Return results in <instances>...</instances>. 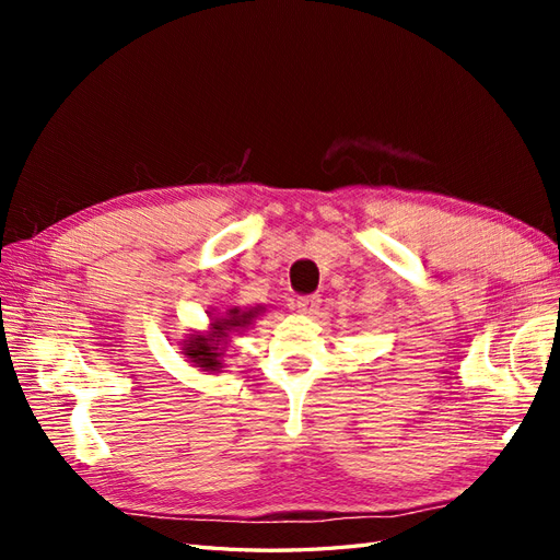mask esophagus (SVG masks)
I'll list each match as a JSON object with an SVG mask.
<instances>
[{
	"label": "esophagus",
	"instance_id": "1",
	"mask_svg": "<svg viewBox=\"0 0 560 560\" xmlns=\"http://www.w3.org/2000/svg\"><path fill=\"white\" fill-rule=\"evenodd\" d=\"M319 303H322L319 294L299 296V299H296V308H299V313H303V315H315L317 308H319Z\"/></svg>",
	"mask_w": 560,
	"mask_h": 560
}]
</instances>
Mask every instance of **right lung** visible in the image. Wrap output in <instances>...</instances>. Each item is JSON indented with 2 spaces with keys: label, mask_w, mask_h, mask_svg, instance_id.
<instances>
[{
  "label": "right lung",
  "mask_w": 560,
  "mask_h": 560,
  "mask_svg": "<svg viewBox=\"0 0 560 560\" xmlns=\"http://www.w3.org/2000/svg\"><path fill=\"white\" fill-rule=\"evenodd\" d=\"M264 308H247L241 311L238 306H233L226 311V315H219L210 319V329L208 331H194L182 341V354L194 366L200 371H219L224 364V348L231 334H241L252 325V319L257 317Z\"/></svg>",
  "instance_id": "obj_1"
}]
</instances>
